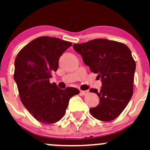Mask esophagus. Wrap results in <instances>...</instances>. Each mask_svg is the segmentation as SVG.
Wrapping results in <instances>:
<instances>
[{
	"instance_id": "34e87169",
	"label": "esophagus",
	"mask_w": 150,
	"mask_h": 150,
	"mask_svg": "<svg viewBox=\"0 0 150 150\" xmlns=\"http://www.w3.org/2000/svg\"><path fill=\"white\" fill-rule=\"evenodd\" d=\"M80 93H81L82 96H86V95L88 94V91H87V90H81V91H80Z\"/></svg>"
}]
</instances>
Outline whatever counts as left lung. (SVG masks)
Masks as SVG:
<instances>
[{
    "label": "left lung",
    "mask_w": 150,
    "mask_h": 150,
    "mask_svg": "<svg viewBox=\"0 0 150 150\" xmlns=\"http://www.w3.org/2000/svg\"><path fill=\"white\" fill-rule=\"evenodd\" d=\"M73 48L102 81L100 91L90 90L100 99L99 104L90 109V114L100 121L117 118L133 96L136 62L130 49L122 43L102 38L74 44Z\"/></svg>",
    "instance_id": "1"
}]
</instances>
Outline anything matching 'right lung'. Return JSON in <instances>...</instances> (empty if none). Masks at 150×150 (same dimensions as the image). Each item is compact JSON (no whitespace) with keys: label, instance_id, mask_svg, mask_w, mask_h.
<instances>
[{"label":"right lung","instance_id":"right-lung-1","mask_svg":"<svg viewBox=\"0 0 150 150\" xmlns=\"http://www.w3.org/2000/svg\"><path fill=\"white\" fill-rule=\"evenodd\" d=\"M71 44L60 38L41 36L25 46L16 57L14 79L20 100L42 123L60 120L71 98L79 93L75 87L62 90L55 83L50 82L52 73L58 69L59 58Z\"/></svg>","mask_w":150,"mask_h":150}]
</instances>
